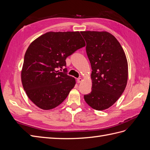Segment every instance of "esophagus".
<instances>
[{"instance_id":"esophagus-1","label":"esophagus","mask_w":150,"mask_h":150,"mask_svg":"<svg viewBox=\"0 0 150 150\" xmlns=\"http://www.w3.org/2000/svg\"><path fill=\"white\" fill-rule=\"evenodd\" d=\"M82 81H83V79H82V78H81L77 79V82H78V83H81V82H82Z\"/></svg>"}]
</instances>
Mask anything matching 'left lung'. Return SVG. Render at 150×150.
<instances>
[{"mask_svg": "<svg viewBox=\"0 0 150 150\" xmlns=\"http://www.w3.org/2000/svg\"><path fill=\"white\" fill-rule=\"evenodd\" d=\"M92 69V90L85 101L96 110L114 104L124 92L128 81L126 57L117 40L108 32H81Z\"/></svg>", "mask_w": 150, "mask_h": 150, "instance_id": "left-lung-1", "label": "left lung"}]
</instances>
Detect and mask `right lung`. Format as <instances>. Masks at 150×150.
<instances>
[{"instance_id":"obj_1","label":"right lung","mask_w":150,"mask_h":150,"mask_svg":"<svg viewBox=\"0 0 150 150\" xmlns=\"http://www.w3.org/2000/svg\"><path fill=\"white\" fill-rule=\"evenodd\" d=\"M79 32H49L36 39L27 49L21 72L24 89L30 101L44 110L59 105L74 87L67 75L66 58L85 46Z\"/></svg>"}]
</instances>
